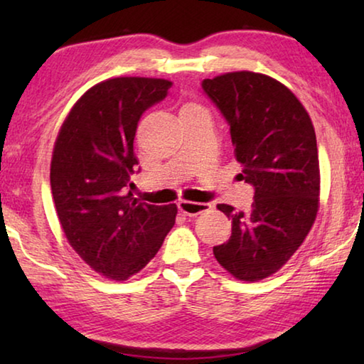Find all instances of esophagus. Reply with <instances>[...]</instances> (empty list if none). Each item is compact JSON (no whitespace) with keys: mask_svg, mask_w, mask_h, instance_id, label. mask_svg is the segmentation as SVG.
<instances>
[{"mask_svg":"<svg viewBox=\"0 0 364 364\" xmlns=\"http://www.w3.org/2000/svg\"><path fill=\"white\" fill-rule=\"evenodd\" d=\"M208 208H210V204H205V202H189V200L178 202V210L186 215V217H196V215L205 212Z\"/></svg>","mask_w":364,"mask_h":364,"instance_id":"obj_1","label":"esophagus"}]
</instances>
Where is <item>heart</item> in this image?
<instances>
[{"label":"heart","instance_id":"obj_1","mask_svg":"<svg viewBox=\"0 0 364 364\" xmlns=\"http://www.w3.org/2000/svg\"><path fill=\"white\" fill-rule=\"evenodd\" d=\"M189 106H193V104H189Z\"/></svg>","mask_w":364,"mask_h":364}]
</instances>
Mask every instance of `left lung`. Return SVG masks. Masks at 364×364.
Here are the masks:
<instances>
[{
    "label": "left lung",
    "instance_id": "left-lung-1",
    "mask_svg": "<svg viewBox=\"0 0 364 364\" xmlns=\"http://www.w3.org/2000/svg\"><path fill=\"white\" fill-rule=\"evenodd\" d=\"M202 90L230 125L239 176L254 186L249 212L218 204L232 221L213 255L241 281H260L294 255L315 223L319 160L310 115L291 90L263 73L205 78Z\"/></svg>",
    "mask_w": 364,
    "mask_h": 364
}]
</instances>
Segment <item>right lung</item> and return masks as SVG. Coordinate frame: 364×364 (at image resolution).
I'll use <instances>...</instances> for the list:
<instances>
[{
    "label": "right lung",
    "instance_id": "add662e5",
    "mask_svg": "<svg viewBox=\"0 0 364 364\" xmlns=\"http://www.w3.org/2000/svg\"><path fill=\"white\" fill-rule=\"evenodd\" d=\"M170 86L168 80L144 77L95 85L70 109L54 144L49 178L67 241L114 281L143 269L175 225V204L151 205L127 193L138 165V122Z\"/></svg>",
    "mask_w": 364,
    "mask_h": 364
}]
</instances>
